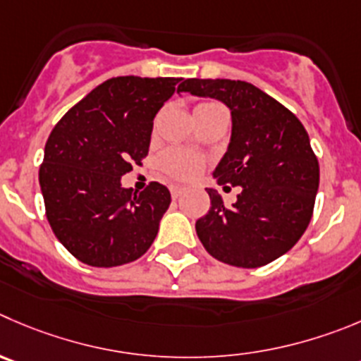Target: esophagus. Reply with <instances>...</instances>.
<instances>
[{
    "label": "esophagus",
    "mask_w": 361,
    "mask_h": 361,
    "mask_svg": "<svg viewBox=\"0 0 361 361\" xmlns=\"http://www.w3.org/2000/svg\"><path fill=\"white\" fill-rule=\"evenodd\" d=\"M184 188H180V186H170V193H171V197L173 198H178L180 197V195H184Z\"/></svg>",
    "instance_id": "34e87169"
}]
</instances>
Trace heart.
I'll return each instance as SVG.
<instances>
[{
  "label": "heart",
  "instance_id": "b5f03b06",
  "mask_svg": "<svg viewBox=\"0 0 361 361\" xmlns=\"http://www.w3.org/2000/svg\"><path fill=\"white\" fill-rule=\"evenodd\" d=\"M218 106L219 104L216 102H202L195 108V111H204V109L218 108ZM159 166L170 177L178 178V180H191L202 173L205 163L200 156L188 152V150L168 149L166 152L161 154Z\"/></svg>",
  "mask_w": 361,
  "mask_h": 361
}]
</instances>
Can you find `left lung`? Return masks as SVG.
Wrapping results in <instances>:
<instances>
[{"label":"left lung","instance_id":"8db88e82","mask_svg":"<svg viewBox=\"0 0 361 361\" xmlns=\"http://www.w3.org/2000/svg\"><path fill=\"white\" fill-rule=\"evenodd\" d=\"M177 92L218 99L232 113V138L214 177L225 190L239 186L238 200L225 205L207 190L211 207L195 225L198 239L230 266L273 262L300 241L314 212L319 161L303 123L246 81L191 78Z\"/></svg>","mask_w":361,"mask_h":361}]
</instances>
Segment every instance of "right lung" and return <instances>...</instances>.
<instances>
[{
	"label": "right lung",
	"instance_id": "add662e5",
	"mask_svg": "<svg viewBox=\"0 0 361 361\" xmlns=\"http://www.w3.org/2000/svg\"><path fill=\"white\" fill-rule=\"evenodd\" d=\"M180 78L120 75L72 106L47 138L39 170L46 216L58 241L78 260L115 267L140 259L170 205L166 186L142 193L120 177L149 154L154 116Z\"/></svg>",
	"mask_w": 361,
	"mask_h": 361
}]
</instances>
